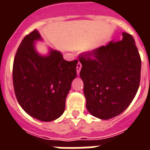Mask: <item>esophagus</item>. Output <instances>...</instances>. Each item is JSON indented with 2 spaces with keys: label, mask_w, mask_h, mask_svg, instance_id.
<instances>
[{
  "label": "esophagus",
  "mask_w": 150,
  "mask_h": 150,
  "mask_svg": "<svg viewBox=\"0 0 150 150\" xmlns=\"http://www.w3.org/2000/svg\"><path fill=\"white\" fill-rule=\"evenodd\" d=\"M81 68H82V64L80 62L77 64V66H76V71H77V74L79 75L80 72V70H81Z\"/></svg>",
  "instance_id": "esophagus-1"
}]
</instances>
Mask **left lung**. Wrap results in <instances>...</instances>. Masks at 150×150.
Wrapping results in <instances>:
<instances>
[{
    "mask_svg": "<svg viewBox=\"0 0 150 150\" xmlns=\"http://www.w3.org/2000/svg\"><path fill=\"white\" fill-rule=\"evenodd\" d=\"M110 41L79 55L80 77L84 83L88 111L107 120L121 114L132 102L139 87L141 57L134 38Z\"/></svg>",
    "mask_w": 150,
    "mask_h": 150,
    "instance_id": "obj_1",
    "label": "left lung"
}]
</instances>
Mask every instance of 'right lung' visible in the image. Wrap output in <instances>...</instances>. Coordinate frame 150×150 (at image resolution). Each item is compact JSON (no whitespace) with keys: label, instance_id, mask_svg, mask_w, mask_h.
Segmentation results:
<instances>
[{"label":"right lung","instance_id":"right-lung-1","mask_svg":"<svg viewBox=\"0 0 150 150\" xmlns=\"http://www.w3.org/2000/svg\"><path fill=\"white\" fill-rule=\"evenodd\" d=\"M41 40L36 29L25 36L13 63V86L22 108L31 117L51 121L61 117L78 60L67 61L61 52L50 50L48 56L36 53L34 41Z\"/></svg>","mask_w":150,"mask_h":150}]
</instances>
